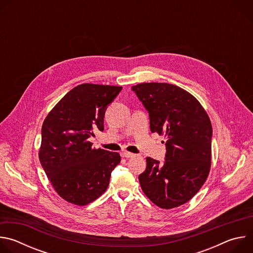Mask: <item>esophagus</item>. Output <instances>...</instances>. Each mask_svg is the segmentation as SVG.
Instances as JSON below:
<instances>
[{
    "mask_svg": "<svg viewBox=\"0 0 253 253\" xmlns=\"http://www.w3.org/2000/svg\"><path fill=\"white\" fill-rule=\"evenodd\" d=\"M123 157H125V158H133V157H135V154H133V153H130V152H122V154H121Z\"/></svg>",
    "mask_w": 253,
    "mask_h": 253,
    "instance_id": "obj_1",
    "label": "esophagus"
}]
</instances>
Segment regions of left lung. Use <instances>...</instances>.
<instances>
[{
	"mask_svg": "<svg viewBox=\"0 0 253 253\" xmlns=\"http://www.w3.org/2000/svg\"><path fill=\"white\" fill-rule=\"evenodd\" d=\"M149 114L150 130L167 139L163 163L147 157L139 175L145 195L164 209L189 201L202 187L211 165L212 126L198 100L167 83L132 87Z\"/></svg>",
	"mask_w": 253,
	"mask_h": 253,
	"instance_id": "left-lung-1",
	"label": "left lung"
}]
</instances>
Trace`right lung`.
Instances as JSON below:
<instances>
[{"instance_id": "right-lung-1", "label": "right lung", "mask_w": 253, "mask_h": 253, "mask_svg": "<svg viewBox=\"0 0 253 253\" xmlns=\"http://www.w3.org/2000/svg\"><path fill=\"white\" fill-rule=\"evenodd\" d=\"M122 90L119 86L81 84L53 108L42 126L41 165L56 192L84 206L108 188L120 163L117 152L95 149L89 138L104 130L105 111Z\"/></svg>"}]
</instances>
